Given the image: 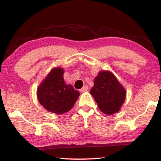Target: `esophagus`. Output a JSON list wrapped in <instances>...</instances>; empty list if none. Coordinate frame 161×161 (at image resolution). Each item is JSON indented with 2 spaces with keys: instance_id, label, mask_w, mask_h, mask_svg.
<instances>
[{
  "instance_id": "obj_1",
  "label": "esophagus",
  "mask_w": 161,
  "mask_h": 161,
  "mask_svg": "<svg viewBox=\"0 0 161 161\" xmlns=\"http://www.w3.org/2000/svg\"><path fill=\"white\" fill-rule=\"evenodd\" d=\"M88 87L87 86H85L84 87H82V88H81L80 92H85L88 91Z\"/></svg>"
}]
</instances>
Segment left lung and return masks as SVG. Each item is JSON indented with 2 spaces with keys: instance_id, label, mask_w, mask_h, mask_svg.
<instances>
[{
  "instance_id": "left-lung-1",
  "label": "left lung",
  "mask_w": 161,
  "mask_h": 161,
  "mask_svg": "<svg viewBox=\"0 0 161 161\" xmlns=\"http://www.w3.org/2000/svg\"><path fill=\"white\" fill-rule=\"evenodd\" d=\"M100 110L107 115L120 110L124 103L126 92L112 72L101 70L94 79V86L90 90Z\"/></svg>"
}]
</instances>
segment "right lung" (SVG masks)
<instances>
[{"label": "right lung", "mask_w": 161, "mask_h": 161, "mask_svg": "<svg viewBox=\"0 0 161 161\" xmlns=\"http://www.w3.org/2000/svg\"><path fill=\"white\" fill-rule=\"evenodd\" d=\"M64 69L53 67L37 88V97L43 108L56 114L68 112L74 106L79 92L71 85L66 84Z\"/></svg>", "instance_id": "right-lung-1"}]
</instances>
